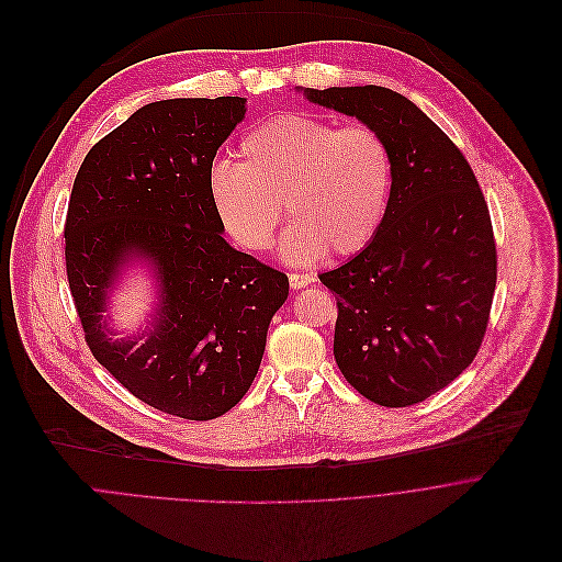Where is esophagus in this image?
<instances>
[{
    "instance_id": "34e87169",
    "label": "esophagus",
    "mask_w": 562,
    "mask_h": 562,
    "mask_svg": "<svg viewBox=\"0 0 562 562\" xmlns=\"http://www.w3.org/2000/svg\"><path fill=\"white\" fill-rule=\"evenodd\" d=\"M288 279H290V288L292 290H301V288L312 285L316 281V277L310 274V272H290Z\"/></svg>"
}]
</instances>
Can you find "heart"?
Here are the masks:
<instances>
[{"label": "heart", "instance_id": "1", "mask_svg": "<svg viewBox=\"0 0 562 562\" xmlns=\"http://www.w3.org/2000/svg\"><path fill=\"white\" fill-rule=\"evenodd\" d=\"M239 164L207 172V199L231 239L261 255L274 246L283 205L294 218L281 252L312 263L327 250L350 257L379 235L394 190V155L372 126H334L279 112L239 142Z\"/></svg>", "mask_w": 562, "mask_h": 562}]
</instances>
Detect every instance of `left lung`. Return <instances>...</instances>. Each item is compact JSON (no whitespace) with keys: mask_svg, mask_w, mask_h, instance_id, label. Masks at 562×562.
I'll return each instance as SVG.
<instances>
[{"mask_svg":"<svg viewBox=\"0 0 562 562\" xmlns=\"http://www.w3.org/2000/svg\"><path fill=\"white\" fill-rule=\"evenodd\" d=\"M376 128L394 190L374 241L318 274L334 294V359L376 405L407 407L450 385L481 350L496 290L490 207L472 166L407 97L383 86L303 90Z\"/></svg>","mask_w":562,"mask_h":562,"instance_id":"8db88e82","label":"left lung"}]
</instances>
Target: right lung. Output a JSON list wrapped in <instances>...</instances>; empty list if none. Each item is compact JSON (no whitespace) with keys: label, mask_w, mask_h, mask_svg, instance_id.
I'll list each match as a JSON object with an SVG mask.
<instances>
[{"label":"right lung","mask_w":562,"mask_h":562,"mask_svg":"<svg viewBox=\"0 0 562 562\" xmlns=\"http://www.w3.org/2000/svg\"><path fill=\"white\" fill-rule=\"evenodd\" d=\"M244 97L164 99L139 108L86 155L64 226L66 274L92 357L150 407L210 420L250 390L288 277L221 237L207 199L218 146ZM131 258L160 279V312L135 340H110L106 288Z\"/></svg>","instance_id":"obj_1"}]
</instances>
